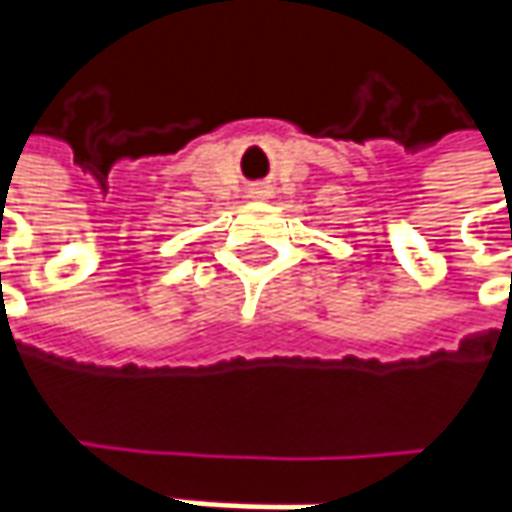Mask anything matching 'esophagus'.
Wrapping results in <instances>:
<instances>
[{"mask_svg": "<svg viewBox=\"0 0 512 512\" xmlns=\"http://www.w3.org/2000/svg\"><path fill=\"white\" fill-rule=\"evenodd\" d=\"M266 192H269L266 186H257V189H255V192H252V195H255V198H266Z\"/></svg>", "mask_w": 512, "mask_h": 512, "instance_id": "esophagus-1", "label": "esophagus"}]
</instances>
